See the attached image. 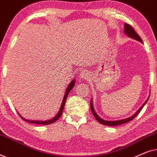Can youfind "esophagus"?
<instances>
[{
  "label": "esophagus",
  "mask_w": 157,
  "mask_h": 157,
  "mask_svg": "<svg viewBox=\"0 0 157 157\" xmlns=\"http://www.w3.org/2000/svg\"><path fill=\"white\" fill-rule=\"evenodd\" d=\"M79 76H80L81 78H83V79L88 78V77H89V73H88L87 71H85V70L81 71L80 74H79Z\"/></svg>",
  "instance_id": "obj_1"
}]
</instances>
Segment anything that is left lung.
Masks as SVG:
<instances>
[{"label":"left lung","instance_id":"left-lung-1","mask_svg":"<svg viewBox=\"0 0 157 157\" xmlns=\"http://www.w3.org/2000/svg\"><path fill=\"white\" fill-rule=\"evenodd\" d=\"M124 32H125V33L126 34V35L129 36V37L134 38V39H135V40H139V41H140L141 43H143L142 40H141V38H140V36H139L138 34L136 33V31H134V29H133L132 25L128 24V23H124ZM147 101H148V99L146 101L144 104L141 106V108L139 109V110L136 111V113H135L134 115H133L132 117L127 118V119H121V120H119V121H106V120L101 119V118L98 117L97 114H96L95 111H94V107H93V104H92V101H91V103H90V106H91V110L92 111V113H93L94 116V117H95V119L97 120V121L99 122L100 124H103V125H106V126H119V125H121V124L127 123V122L132 121V120L134 119V118L136 117L139 113H140L141 109H143L144 106Z\"/></svg>","mask_w":157,"mask_h":157}]
</instances>
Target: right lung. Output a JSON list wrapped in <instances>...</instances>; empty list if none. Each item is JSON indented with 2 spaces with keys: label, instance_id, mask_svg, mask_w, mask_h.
I'll return each instance as SVG.
<instances>
[{
  "label": "right lung",
  "instance_id": "right-lung-1",
  "mask_svg": "<svg viewBox=\"0 0 157 157\" xmlns=\"http://www.w3.org/2000/svg\"><path fill=\"white\" fill-rule=\"evenodd\" d=\"M74 84H75V80H73L71 82L69 85H68V86L67 87V89H66V93H65V96H64L63 97V101H62V104L61 106V108H60V110L59 111V113H57V115L54 118H53V119H51V120H48V121H31V120H27V119H25L24 118H23L19 114L21 118L22 119L24 120V121H27V122H29V123H31V124H43V125H48V124H51L52 123H54L55 121H56L58 119H59L60 117H61L62 113H63V108H64V106H65V104H66V98H67V96L68 95V94H69V92L72 89V88L74 86Z\"/></svg>",
  "mask_w": 157,
  "mask_h": 157
}]
</instances>
